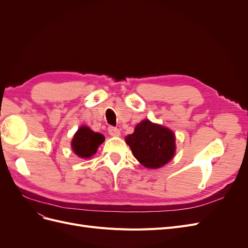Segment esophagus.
Masks as SVG:
<instances>
[{
	"mask_svg": "<svg viewBox=\"0 0 248 248\" xmlns=\"http://www.w3.org/2000/svg\"><path fill=\"white\" fill-rule=\"evenodd\" d=\"M108 131L109 133V136H111V137H119L120 134H121V132H120V130L118 128H115V127H111V126L108 127Z\"/></svg>",
	"mask_w": 248,
	"mask_h": 248,
	"instance_id": "1",
	"label": "esophagus"
}]
</instances>
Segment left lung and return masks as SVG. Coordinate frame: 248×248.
Returning <instances> with one entry per match:
<instances>
[{
    "label": "left lung",
    "instance_id": "8db88e82",
    "mask_svg": "<svg viewBox=\"0 0 248 248\" xmlns=\"http://www.w3.org/2000/svg\"><path fill=\"white\" fill-rule=\"evenodd\" d=\"M125 140L134 157L147 169L162 168L176 153L175 133L168 127L148 119L140 122Z\"/></svg>",
    "mask_w": 248,
    "mask_h": 248
}]
</instances>
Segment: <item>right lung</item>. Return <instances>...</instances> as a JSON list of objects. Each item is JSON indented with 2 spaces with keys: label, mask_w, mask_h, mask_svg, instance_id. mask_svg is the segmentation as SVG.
Instances as JSON below:
<instances>
[{
  "label": "right lung",
  "mask_w": 248,
  "mask_h": 248,
  "mask_svg": "<svg viewBox=\"0 0 248 248\" xmlns=\"http://www.w3.org/2000/svg\"><path fill=\"white\" fill-rule=\"evenodd\" d=\"M103 141V134L93 131L86 125H81L72 138L71 149L79 158L88 159L97 152V149Z\"/></svg>",
  "instance_id": "add662e5"
}]
</instances>
